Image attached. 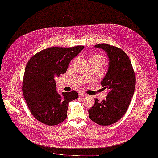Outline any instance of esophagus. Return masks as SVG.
<instances>
[{
  "mask_svg": "<svg viewBox=\"0 0 158 158\" xmlns=\"http://www.w3.org/2000/svg\"><path fill=\"white\" fill-rule=\"evenodd\" d=\"M79 97H86V94H85V93L82 92H79Z\"/></svg>",
  "mask_w": 158,
  "mask_h": 158,
  "instance_id": "obj_1",
  "label": "esophagus"
}]
</instances>
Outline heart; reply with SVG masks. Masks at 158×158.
<instances>
[{"label":"heart","instance_id":"1","mask_svg":"<svg viewBox=\"0 0 158 158\" xmlns=\"http://www.w3.org/2000/svg\"><path fill=\"white\" fill-rule=\"evenodd\" d=\"M97 57H102V56L101 55H97V54H95V55H92V56L90 57V59H94V58H97ZM89 59V60H90Z\"/></svg>","mask_w":158,"mask_h":158}]
</instances>
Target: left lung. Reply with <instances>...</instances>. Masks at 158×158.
I'll return each instance as SVG.
<instances>
[{
    "mask_svg": "<svg viewBox=\"0 0 158 158\" xmlns=\"http://www.w3.org/2000/svg\"><path fill=\"white\" fill-rule=\"evenodd\" d=\"M106 52L109 58L108 70L101 85L109 91L106 100L95 104L88 110L89 118L101 126L118 122L127 111L133 96L136 76L129 57L122 50L106 44L95 45Z\"/></svg>",
    "mask_w": 158,
    "mask_h": 158,
    "instance_id": "obj_1",
    "label": "left lung"
}]
</instances>
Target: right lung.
Returning a JSON list of instances; mask_svg holds the SVG:
<instances>
[{
    "label": "right lung",
    "instance_id": "obj_1",
    "mask_svg": "<svg viewBox=\"0 0 158 158\" xmlns=\"http://www.w3.org/2000/svg\"><path fill=\"white\" fill-rule=\"evenodd\" d=\"M84 46L51 47L40 51L28 61L22 82V92L34 117L48 126H56L67 117L69 102L78 98L76 91L58 94L55 77L64 73L70 61Z\"/></svg>",
    "mask_w": 158,
    "mask_h": 158
}]
</instances>
